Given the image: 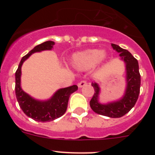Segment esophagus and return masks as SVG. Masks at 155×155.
I'll list each match as a JSON object with an SVG mask.
<instances>
[{"label":"esophagus","instance_id":"obj_1","mask_svg":"<svg viewBox=\"0 0 155 155\" xmlns=\"http://www.w3.org/2000/svg\"><path fill=\"white\" fill-rule=\"evenodd\" d=\"M85 85H87V82H86L85 81H80L78 84V86L79 87H82Z\"/></svg>","mask_w":155,"mask_h":155}]
</instances>
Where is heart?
Returning a JSON list of instances; mask_svg holds the SVG:
<instances>
[{"mask_svg": "<svg viewBox=\"0 0 155 155\" xmlns=\"http://www.w3.org/2000/svg\"><path fill=\"white\" fill-rule=\"evenodd\" d=\"M106 57L107 53L105 50H86L74 53L70 60V64L75 70L85 71L102 64Z\"/></svg>", "mask_w": 155, "mask_h": 155, "instance_id": "obj_1", "label": "heart"}]
</instances>
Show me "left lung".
I'll return each instance as SVG.
<instances>
[{
	"mask_svg": "<svg viewBox=\"0 0 155 155\" xmlns=\"http://www.w3.org/2000/svg\"><path fill=\"white\" fill-rule=\"evenodd\" d=\"M111 46L113 50L120 53V59L125 63L127 81L125 93L124 96L117 101L102 104L99 102V94L101 91L99 85L96 82H92L91 85L94 87V93L90 101V106L94 113L98 114L110 118H120L127 114L136 104L140 87V75L138 61L128 50L113 43Z\"/></svg>",
	"mask_w": 155,
	"mask_h": 155,
	"instance_id": "obj_1",
	"label": "left lung"
}]
</instances>
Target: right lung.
I'll list each match as a JSON object with an SVG mask.
<instances>
[{
	"label": "right lung",
	"mask_w": 155,
	"mask_h": 155,
	"mask_svg": "<svg viewBox=\"0 0 155 155\" xmlns=\"http://www.w3.org/2000/svg\"><path fill=\"white\" fill-rule=\"evenodd\" d=\"M55 42L46 41L35 46L21 58L15 72V94L19 106L24 113L38 122H50L62 116L68 108L71 94L78 90V86L72 85L57 90L53 96L47 100H38L25 92L21 87V66L23 63L34 53L43 50H51Z\"/></svg>",
	"instance_id": "obj_1"
}]
</instances>
